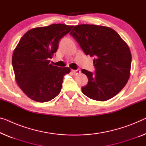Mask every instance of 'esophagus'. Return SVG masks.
<instances>
[{
	"label": "esophagus",
	"mask_w": 146,
	"mask_h": 146,
	"mask_svg": "<svg viewBox=\"0 0 146 146\" xmlns=\"http://www.w3.org/2000/svg\"><path fill=\"white\" fill-rule=\"evenodd\" d=\"M71 71H72V73H73V75H79V74L80 73V69H77V70H71Z\"/></svg>",
	"instance_id": "1"
}]
</instances>
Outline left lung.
I'll return each instance as SVG.
<instances>
[{
    "label": "left lung",
    "instance_id": "8db88e82",
    "mask_svg": "<svg viewBox=\"0 0 146 146\" xmlns=\"http://www.w3.org/2000/svg\"><path fill=\"white\" fill-rule=\"evenodd\" d=\"M70 35L86 55L94 56V74L82 69L88 79L82 92L96 101L108 100L127 83L130 75L132 55L129 46L111 28L81 24L74 27Z\"/></svg>",
    "mask_w": 146,
    "mask_h": 146
}]
</instances>
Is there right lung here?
<instances>
[{
  "label": "right lung",
  "mask_w": 146,
  "mask_h": 146,
  "mask_svg": "<svg viewBox=\"0 0 146 146\" xmlns=\"http://www.w3.org/2000/svg\"><path fill=\"white\" fill-rule=\"evenodd\" d=\"M73 26L52 24L35 27L21 38L12 55V66L17 85L29 98L38 102H49L60 94L64 76L69 67L50 64L61 38Z\"/></svg>",
  "instance_id": "right-lung-1"
}]
</instances>
